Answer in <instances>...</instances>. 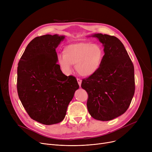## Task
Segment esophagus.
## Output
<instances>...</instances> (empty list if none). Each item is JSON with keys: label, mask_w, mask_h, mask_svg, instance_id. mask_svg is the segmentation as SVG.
<instances>
[{"label": "esophagus", "mask_w": 152, "mask_h": 152, "mask_svg": "<svg viewBox=\"0 0 152 152\" xmlns=\"http://www.w3.org/2000/svg\"><path fill=\"white\" fill-rule=\"evenodd\" d=\"M77 83H78V84H79V87H81V83H82V81H81V79H77Z\"/></svg>", "instance_id": "esophagus-1"}]
</instances>
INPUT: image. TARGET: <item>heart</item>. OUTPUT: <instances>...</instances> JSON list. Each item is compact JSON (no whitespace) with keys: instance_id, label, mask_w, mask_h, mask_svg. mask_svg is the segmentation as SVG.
Listing matches in <instances>:
<instances>
[{"instance_id":"heart-1","label":"heart","mask_w":152,"mask_h":152,"mask_svg":"<svg viewBox=\"0 0 152 152\" xmlns=\"http://www.w3.org/2000/svg\"><path fill=\"white\" fill-rule=\"evenodd\" d=\"M103 48L95 44L77 42L66 45L63 55L58 57V63L66 73H70L71 65H76L79 75L88 77L97 73L104 58Z\"/></svg>"}]
</instances>
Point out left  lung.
Listing matches in <instances>:
<instances>
[{"instance_id":"1","label":"left lung","mask_w":152,"mask_h":152,"mask_svg":"<svg viewBox=\"0 0 152 152\" xmlns=\"http://www.w3.org/2000/svg\"><path fill=\"white\" fill-rule=\"evenodd\" d=\"M104 47L105 56L97 73L83 79L88 94L87 107L97 120L110 121L124 113L135 92L134 68L120 40L113 36L94 34Z\"/></svg>"}]
</instances>
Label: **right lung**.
I'll use <instances>...</instances> for the list:
<instances>
[{
    "mask_svg": "<svg viewBox=\"0 0 152 152\" xmlns=\"http://www.w3.org/2000/svg\"><path fill=\"white\" fill-rule=\"evenodd\" d=\"M65 36L46 34L29 43L18 62L17 91L29 116L45 125L65 118L68 106L79 85L66 76L57 64L56 48Z\"/></svg>",
    "mask_w": 152,
    "mask_h": 152,
    "instance_id": "right-lung-1",
    "label": "right lung"
}]
</instances>
